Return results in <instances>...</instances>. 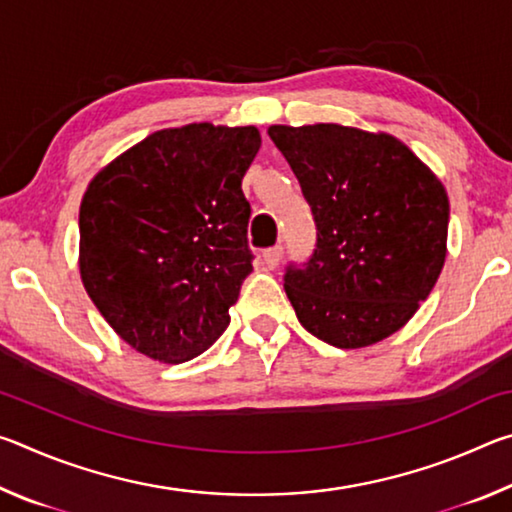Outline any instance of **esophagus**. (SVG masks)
Here are the masks:
<instances>
[{"mask_svg": "<svg viewBox=\"0 0 512 512\" xmlns=\"http://www.w3.org/2000/svg\"><path fill=\"white\" fill-rule=\"evenodd\" d=\"M262 257H264V264H266L268 268H275L277 264H280V259H282V246L266 248Z\"/></svg>", "mask_w": 512, "mask_h": 512, "instance_id": "34e87169", "label": "esophagus"}]
</instances>
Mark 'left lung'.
Listing matches in <instances>:
<instances>
[{"label":"left lung","mask_w":512,"mask_h":512,"mask_svg":"<svg viewBox=\"0 0 512 512\" xmlns=\"http://www.w3.org/2000/svg\"><path fill=\"white\" fill-rule=\"evenodd\" d=\"M316 223V248L289 264L300 325L334 348H366L409 323L447 255L449 201L409 146L339 124L271 126Z\"/></svg>","instance_id":"1"}]
</instances>
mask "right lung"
I'll use <instances>...</instances> for the list:
<instances>
[{"label":"right lung","instance_id":"1","mask_svg":"<svg viewBox=\"0 0 512 512\" xmlns=\"http://www.w3.org/2000/svg\"><path fill=\"white\" fill-rule=\"evenodd\" d=\"M259 144L255 126L167 128L92 178L79 212L81 280L137 352L183 363L230 325L253 271L241 180Z\"/></svg>","mask_w":512,"mask_h":512}]
</instances>
